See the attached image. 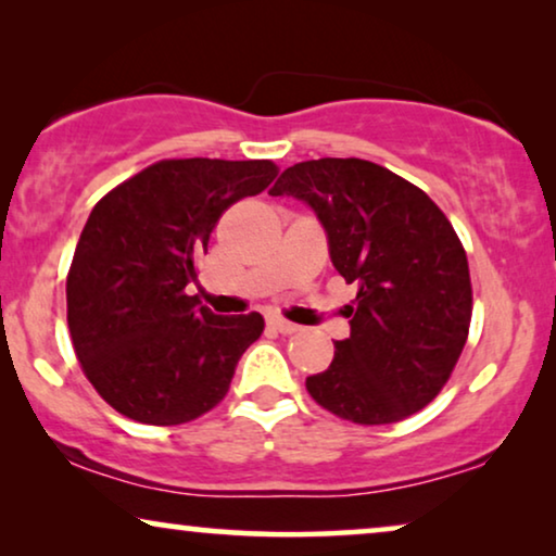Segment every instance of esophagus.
Returning <instances> with one entry per match:
<instances>
[{
  "instance_id": "obj_1",
  "label": "esophagus",
  "mask_w": 556,
  "mask_h": 556,
  "mask_svg": "<svg viewBox=\"0 0 556 556\" xmlns=\"http://www.w3.org/2000/svg\"><path fill=\"white\" fill-rule=\"evenodd\" d=\"M268 326H273V329H276L278 333H295V331H299V326L286 321V318H280V316L268 318Z\"/></svg>"
}]
</instances>
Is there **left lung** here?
<instances>
[{
	"label": "left lung",
	"instance_id": "obj_1",
	"mask_svg": "<svg viewBox=\"0 0 556 556\" xmlns=\"http://www.w3.org/2000/svg\"><path fill=\"white\" fill-rule=\"evenodd\" d=\"M268 194L314 210L333 268L356 283L349 339L306 379L308 394L359 425L415 415L443 390L468 339L473 295L453 225L422 189L364 159L293 164Z\"/></svg>",
	"mask_w": 556,
	"mask_h": 556
}]
</instances>
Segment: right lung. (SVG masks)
Masks as SVG:
<instances>
[{
    "label": "right lung",
    "instance_id": "1",
    "mask_svg": "<svg viewBox=\"0 0 556 556\" xmlns=\"http://www.w3.org/2000/svg\"><path fill=\"white\" fill-rule=\"evenodd\" d=\"M276 174L268 159H166L90 212L67 273V329L90 384L121 415L181 425L230 390L263 316H217L187 286L219 215Z\"/></svg>",
    "mask_w": 556,
    "mask_h": 556
}]
</instances>
